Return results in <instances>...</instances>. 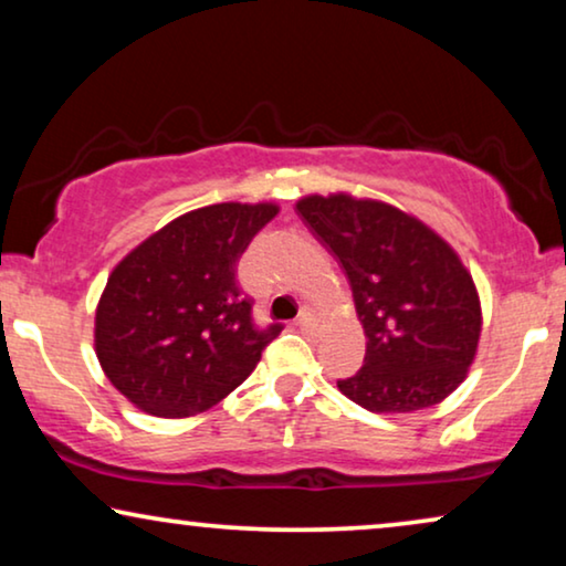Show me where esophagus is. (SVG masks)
I'll list each match as a JSON object with an SVG mask.
<instances>
[{"label":"esophagus","instance_id":"34e87169","mask_svg":"<svg viewBox=\"0 0 566 566\" xmlns=\"http://www.w3.org/2000/svg\"><path fill=\"white\" fill-rule=\"evenodd\" d=\"M316 324H319V322H316V316H314L312 312H308V308H304V312L298 314V327L304 329V332L316 329Z\"/></svg>","mask_w":566,"mask_h":566}]
</instances>
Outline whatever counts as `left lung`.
<instances>
[{
    "mask_svg": "<svg viewBox=\"0 0 566 566\" xmlns=\"http://www.w3.org/2000/svg\"><path fill=\"white\" fill-rule=\"evenodd\" d=\"M296 211L339 260L366 332L363 368L337 386L368 412H417L459 389L482 304L453 247L384 200L306 196Z\"/></svg>",
    "mask_w": 566,
    "mask_h": 566,
    "instance_id": "8db88e82",
    "label": "left lung"
}]
</instances>
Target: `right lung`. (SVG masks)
Listing matches in <instances>:
<instances>
[{
    "label": "right lung",
    "mask_w": 566,
    "mask_h": 566,
    "mask_svg": "<svg viewBox=\"0 0 566 566\" xmlns=\"http://www.w3.org/2000/svg\"><path fill=\"white\" fill-rule=\"evenodd\" d=\"M277 216L275 203H216L154 231L107 277L95 353L128 401L154 417H190L229 397L281 335L258 327L237 262Z\"/></svg>",
    "instance_id": "obj_1"
}]
</instances>
